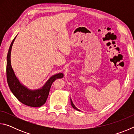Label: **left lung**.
Wrapping results in <instances>:
<instances>
[{"mask_svg":"<svg viewBox=\"0 0 134 134\" xmlns=\"http://www.w3.org/2000/svg\"><path fill=\"white\" fill-rule=\"evenodd\" d=\"M71 100V106H72V107L73 108H74L75 109H76V110H79L75 106H74V105L73 104V103H72V100H71V99H70Z\"/></svg>","mask_w":134,"mask_h":134,"instance_id":"1","label":"left lung"}]
</instances>
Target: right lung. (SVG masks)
Wrapping results in <instances>:
<instances>
[{
	"label": "right lung",
	"mask_w": 134,
	"mask_h": 134,
	"mask_svg": "<svg viewBox=\"0 0 134 134\" xmlns=\"http://www.w3.org/2000/svg\"><path fill=\"white\" fill-rule=\"evenodd\" d=\"M15 38L11 43L7 55L6 77L8 86L12 93L21 103L31 107H40L46 102L52 84L56 79L62 78L63 74L59 73L52 76L41 89L38 90H29L21 85L16 77L10 63L11 49Z\"/></svg>",
	"instance_id": "obj_1"
}]
</instances>
